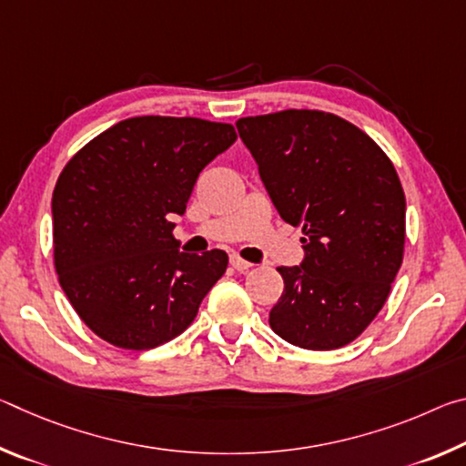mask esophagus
<instances>
[{
  "mask_svg": "<svg viewBox=\"0 0 466 466\" xmlns=\"http://www.w3.org/2000/svg\"><path fill=\"white\" fill-rule=\"evenodd\" d=\"M230 265L234 267L236 271H247V269H250V267H252V263H248L247 258H242L240 255H232L230 257Z\"/></svg>",
  "mask_w": 466,
  "mask_h": 466,
  "instance_id": "1",
  "label": "esophagus"
}]
</instances>
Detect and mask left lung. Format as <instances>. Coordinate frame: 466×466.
I'll use <instances>...</instances> for the list:
<instances>
[{
	"instance_id": "1",
	"label": "left lung",
	"mask_w": 466,
	"mask_h": 466,
	"mask_svg": "<svg viewBox=\"0 0 466 466\" xmlns=\"http://www.w3.org/2000/svg\"><path fill=\"white\" fill-rule=\"evenodd\" d=\"M236 127L279 216L304 234L302 265L278 267L286 288L269 325L304 350H339L382 310L403 263L397 170L372 137L333 113L289 108Z\"/></svg>"
}]
</instances>
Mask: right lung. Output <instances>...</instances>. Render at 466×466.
I'll list each match as a JSON object with an SVG mask.
<instances>
[{"label": "right lung", "mask_w": 466, "mask_h": 466, "mask_svg": "<svg viewBox=\"0 0 466 466\" xmlns=\"http://www.w3.org/2000/svg\"><path fill=\"white\" fill-rule=\"evenodd\" d=\"M236 141L230 123L133 116L88 141L53 191V263L92 333L123 350H152L191 325L228 267L224 250H178L199 172Z\"/></svg>", "instance_id": "1"}]
</instances>
